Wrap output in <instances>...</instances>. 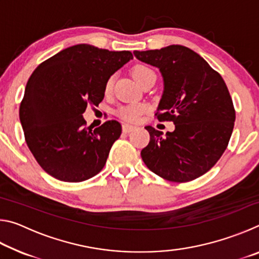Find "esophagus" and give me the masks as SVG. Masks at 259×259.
Returning <instances> with one entry per match:
<instances>
[{
  "mask_svg": "<svg viewBox=\"0 0 259 259\" xmlns=\"http://www.w3.org/2000/svg\"><path fill=\"white\" fill-rule=\"evenodd\" d=\"M135 129H136V126L131 125V124L124 123L123 125H122V131H123L124 134H129V133H131V131H134Z\"/></svg>",
  "mask_w": 259,
  "mask_h": 259,
  "instance_id": "34e87169",
  "label": "esophagus"
}]
</instances>
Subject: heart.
<instances>
[{"label": "heart", "mask_w": 259, "mask_h": 259, "mask_svg": "<svg viewBox=\"0 0 259 259\" xmlns=\"http://www.w3.org/2000/svg\"><path fill=\"white\" fill-rule=\"evenodd\" d=\"M133 74L136 77V80H137L140 84H142L147 77H150L151 75H155L154 71L148 66H146V65H136L133 69ZM113 83H114V76H109L106 80V82H105V93L106 94L111 93ZM144 111H145V106H144V105L130 104V105H125V106H121L119 109H117V115H119L122 120L135 122L139 119V116L142 115Z\"/></svg>", "instance_id": "heart-1"}]
</instances>
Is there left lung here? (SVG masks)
<instances>
[{"instance_id": "1", "label": "left lung", "mask_w": 259, "mask_h": 259, "mask_svg": "<svg viewBox=\"0 0 259 259\" xmlns=\"http://www.w3.org/2000/svg\"><path fill=\"white\" fill-rule=\"evenodd\" d=\"M134 55L160 69L164 90L155 116L175 124L165 136L145 126L150 143L140 152L144 163L169 182L199 178L221 159L234 128L235 109L224 80L202 57L183 46Z\"/></svg>"}]
</instances>
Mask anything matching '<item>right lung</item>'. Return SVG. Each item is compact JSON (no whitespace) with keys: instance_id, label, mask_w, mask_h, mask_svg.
Masks as SVG:
<instances>
[{"instance_id":"right-lung-1","label":"right lung","mask_w":259,"mask_h":259,"mask_svg":"<svg viewBox=\"0 0 259 259\" xmlns=\"http://www.w3.org/2000/svg\"><path fill=\"white\" fill-rule=\"evenodd\" d=\"M133 58L130 51L76 45L35 68L19 117L29 151L47 174L80 183L102 171L121 123L109 120L93 131L82 114L88 105L98 106L107 78Z\"/></svg>"}]
</instances>
